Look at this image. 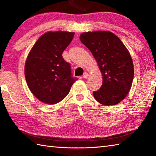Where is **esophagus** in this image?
I'll return each instance as SVG.
<instances>
[{
  "mask_svg": "<svg viewBox=\"0 0 156 156\" xmlns=\"http://www.w3.org/2000/svg\"><path fill=\"white\" fill-rule=\"evenodd\" d=\"M83 77L84 79H87L88 77H89V74H88L87 73H84L83 75Z\"/></svg>",
  "mask_w": 156,
  "mask_h": 156,
  "instance_id": "1",
  "label": "esophagus"
}]
</instances>
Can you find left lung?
<instances>
[{"instance_id":"left-lung-1","label":"left lung","mask_w":156,"mask_h":156,"mask_svg":"<svg viewBox=\"0 0 156 156\" xmlns=\"http://www.w3.org/2000/svg\"><path fill=\"white\" fill-rule=\"evenodd\" d=\"M79 38L94 57L102 75V86L94 92V98L104 106L119 103L129 93L134 78L130 52L110 31L83 32Z\"/></svg>"}]
</instances>
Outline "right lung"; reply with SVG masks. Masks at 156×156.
<instances>
[{
    "instance_id": "1",
    "label": "right lung",
    "mask_w": 156,
    "mask_h": 156,
    "mask_svg": "<svg viewBox=\"0 0 156 156\" xmlns=\"http://www.w3.org/2000/svg\"><path fill=\"white\" fill-rule=\"evenodd\" d=\"M74 35L73 32H47L29 52L24 67L26 81L32 94L43 103L62 101L77 80L71 77L70 64L62 55Z\"/></svg>"
}]
</instances>
